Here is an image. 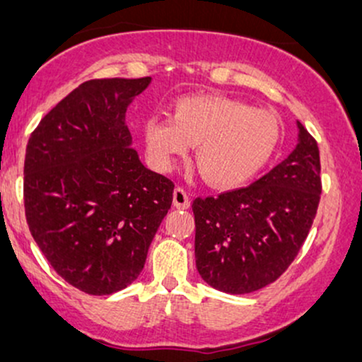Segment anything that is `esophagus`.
<instances>
[{"mask_svg": "<svg viewBox=\"0 0 362 362\" xmlns=\"http://www.w3.org/2000/svg\"><path fill=\"white\" fill-rule=\"evenodd\" d=\"M173 204L177 209H188L191 206L189 196H188V193H186L185 188H180V186H177V188L174 189V193H173Z\"/></svg>", "mask_w": 362, "mask_h": 362, "instance_id": "esophagus-1", "label": "esophagus"}]
</instances>
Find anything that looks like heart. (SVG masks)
<instances>
[{
    "label": "heart",
    "mask_w": 362,
    "mask_h": 362,
    "mask_svg": "<svg viewBox=\"0 0 362 362\" xmlns=\"http://www.w3.org/2000/svg\"><path fill=\"white\" fill-rule=\"evenodd\" d=\"M282 139L274 112L223 95H194L176 100L171 117L142 124L146 154L158 169H171L188 146L194 164L215 188H236L269 164Z\"/></svg>",
    "instance_id": "obj_1"
}]
</instances>
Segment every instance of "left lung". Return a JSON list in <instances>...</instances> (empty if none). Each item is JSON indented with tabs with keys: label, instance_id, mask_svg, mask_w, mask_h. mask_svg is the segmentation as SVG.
<instances>
[{
	"label": "left lung",
	"instance_id": "left-lung-1",
	"mask_svg": "<svg viewBox=\"0 0 362 362\" xmlns=\"http://www.w3.org/2000/svg\"><path fill=\"white\" fill-rule=\"evenodd\" d=\"M287 159L247 188L196 198L194 257L202 279L226 293L275 282L297 257L322 193L319 147L297 122Z\"/></svg>",
	"mask_w": 362,
	"mask_h": 362
}]
</instances>
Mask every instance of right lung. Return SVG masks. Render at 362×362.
Masks as SVG:
<instances>
[{
	"label": "right lung",
	"instance_id": "1",
	"mask_svg": "<svg viewBox=\"0 0 362 362\" xmlns=\"http://www.w3.org/2000/svg\"><path fill=\"white\" fill-rule=\"evenodd\" d=\"M151 83L83 82L31 132L23 169L30 233L65 282L90 296L126 288L173 203L174 185L132 149L126 110Z\"/></svg>",
	"mask_w": 362,
	"mask_h": 362
}]
</instances>
